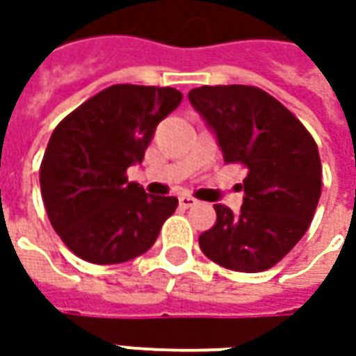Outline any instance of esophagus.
Listing matches in <instances>:
<instances>
[{"mask_svg": "<svg viewBox=\"0 0 356 356\" xmlns=\"http://www.w3.org/2000/svg\"><path fill=\"white\" fill-rule=\"evenodd\" d=\"M178 202H180V206H182V208H192V206H196V204H198V200L192 198L190 194H182V196H178Z\"/></svg>", "mask_w": 356, "mask_h": 356, "instance_id": "obj_1", "label": "esophagus"}]
</instances>
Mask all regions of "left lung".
<instances>
[{
	"label": "left lung",
	"mask_w": 356,
	"mask_h": 356,
	"mask_svg": "<svg viewBox=\"0 0 356 356\" xmlns=\"http://www.w3.org/2000/svg\"><path fill=\"white\" fill-rule=\"evenodd\" d=\"M188 99L213 130L227 164L248 168L241 210L216 204V224L200 236V250L226 269L266 271L293 250L315 216L317 144L291 111L257 87L206 85Z\"/></svg>",
	"instance_id": "obj_1"
}]
</instances>
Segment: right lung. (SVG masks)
I'll list each match as a JSON object with an SVG mask.
<instances>
[{
	"mask_svg": "<svg viewBox=\"0 0 356 356\" xmlns=\"http://www.w3.org/2000/svg\"><path fill=\"white\" fill-rule=\"evenodd\" d=\"M182 101L172 87L113 85L63 118L49 138L39 182L49 222L81 259L113 266L156 241L178 200L129 182L158 122Z\"/></svg>",
	"mask_w": 356,
	"mask_h": 356,
	"instance_id": "obj_1",
	"label": "right lung"
}]
</instances>
